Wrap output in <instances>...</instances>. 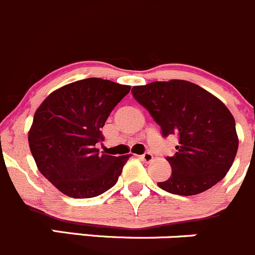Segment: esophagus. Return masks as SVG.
Wrapping results in <instances>:
<instances>
[{
  "mask_svg": "<svg viewBox=\"0 0 255 255\" xmlns=\"http://www.w3.org/2000/svg\"><path fill=\"white\" fill-rule=\"evenodd\" d=\"M140 158H141V160L145 161V162H150V161H152L153 156H152V153L145 152V153H142V155L140 156Z\"/></svg>",
  "mask_w": 255,
  "mask_h": 255,
  "instance_id": "esophagus-1",
  "label": "esophagus"
}]
</instances>
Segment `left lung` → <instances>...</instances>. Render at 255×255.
Returning a JSON list of instances; mask_svg holds the SVG:
<instances>
[{"label": "left lung", "instance_id": "obj_1", "mask_svg": "<svg viewBox=\"0 0 255 255\" xmlns=\"http://www.w3.org/2000/svg\"><path fill=\"white\" fill-rule=\"evenodd\" d=\"M131 93L163 137L178 138L175 153L166 157L172 172L158 187L193 196L226 176L237 155L238 136L233 115L221 100L197 84L177 79L133 87Z\"/></svg>", "mask_w": 255, "mask_h": 255}]
</instances>
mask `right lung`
Listing matches in <instances>:
<instances>
[{"label":"right lung","instance_id":"1","mask_svg":"<svg viewBox=\"0 0 255 255\" xmlns=\"http://www.w3.org/2000/svg\"><path fill=\"white\" fill-rule=\"evenodd\" d=\"M130 85L88 78L64 85L45 98L28 132L41 173L68 197L92 198L110 190L131 155H100L102 128L130 92Z\"/></svg>","mask_w":255,"mask_h":255}]
</instances>
